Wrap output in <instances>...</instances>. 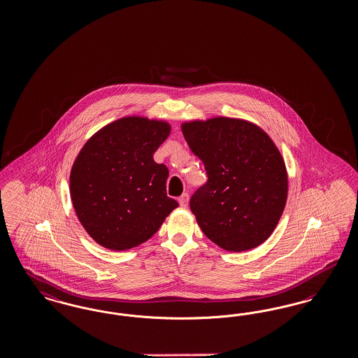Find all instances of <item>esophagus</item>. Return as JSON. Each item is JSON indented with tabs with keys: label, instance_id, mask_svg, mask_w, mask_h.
<instances>
[{
	"label": "esophagus",
	"instance_id": "obj_1",
	"mask_svg": "<svg viewBox=\"0 0 358 358\" xmlns=\"http://www.w3.org/2000/svg\"><path fill=\"white\" fill-rule=\"evenodd\" d=\"M187 203H189V194L184 193V194L178 199V204L181 205L182 208H187Z\"/></svg>",
	"mask_w": 358,
	"mask_h": 358
}]
</instances>
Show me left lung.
<instances>
[{
  "label": "left lung",
  "mask_w": 358,
  "mask_h": 358,
  "mask_svg": "<svg viewBox=\"0 0 358 358\" xmlns=\"http://www.w3.org/2000/svg\"><path fill=\"white\" fill-rule=\"evenodd\" d=\"M181 130L208 176L190 199L205 236L232 252L264 243L289 190L285 159L273 139L252 122L227 117L185 122Z\"/></svg>",
  "instance_id": "8db88e82"
}]
</instances>
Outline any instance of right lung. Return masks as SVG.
Here are the masks:
<instances>
[{
  "instance_id": "1",
  "label": "right lung",
  "mask_w": 358,
  "mask_h": 358,
  "mask_svg": "<svg viewBox=\"0 0 358 358\" xmlns=\"http://www.w3.org/2000/svg\"><path fill=\"white\" fill-rule=\"evenodd\" d=\"M165 120L124 117L106 124L78 154L71 200L85 232L113 251L153 236L178 203L166 196L169 171L153 159L171 134Z\"/></svg>"
}]
</instances>
